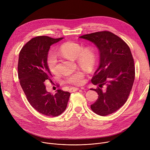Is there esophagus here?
I'll use <instances>...</instances> for the list:
<instances>
[{
  "label": "esophagus",
  "instance_id": "esophagus-1",
  "mask_svg": "<svg viewBox=\"0 0 150 150\" xmlns=\"http://www.w3.org/2000/svg\"><path fill=\"white\" fill-rule=\"evenodd\" d=\"M78 90H79V88H78L72 87V88H71L69 89V92H70V93H72V92L76 91H78Z\"/></svg>",
  "mask_w": 150,
  "mask_h": 150
}]
</instances>
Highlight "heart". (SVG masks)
<instances>
[{
    "mask_svg": "<svg viewBox=\"0 0 150 150\" xmlns=\"http://www.w3.org/2000/svg\"><path fill=\"white\" fill-rule=\"evenodd\" d=\"M59 53L65 57L75 59L76 63L82 69L88 72L91 71L96 63V52L91 46L83 47L78 42L67 41L62 44L58 49ZM46 63L50 72L56 75L59 72L57 59L53 54L47 56ZM66 82L74 85H81L84 82V74L81 71L68 75Z\"/></svg>",
    "mask_w": 150,
    "mask_h": 150,
    "instance_id": "b5f03b06",
    "label": "heart"
}]
</instances>
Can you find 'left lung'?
I'll use <instances>...</instances> for the list:
<instances>
[{
	"instance_id": "1",
	"label": "left lung",
	"mask_w": 150,
	"mask_h": 150,
	"mask_svg": "<svg viewBox=\"0 0 150 150\" xmlns=\"http://www.w3.org/2000/svg\"><path fill=\"white\" fill-rule=\"evenodd\" d=\"M97 47L100 54V65L91 82L98 85L96 101L91 105V110L100 116L110 115L126 103L135 79L134 60L129 47L119 37L103 31L79 37ZM106 88L103 90V85Z\"/></svg>"
}]
</instances>
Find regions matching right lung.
Wrapping results in <instances>:
<instances>
[{
	"mask_svg": "<svg viewBox=\"0 0 150 150\" xmlns=\"http://www.w3.org/2000/svg\"><path fill=\"white\" fill-rule=\"evenodd\" d=\"M63 38L35 37L27 42L19 54L18 75L21 86L33 108L49 117L57 116L65 110L71 95L62 90L52 94L47 91L45 82H52L46 63L50 46Z\"/></svg>",
	"mask_w": 150,
	"mask_h": 150,
	"instance_id": "add662e5",
	"label": "right lung"
}]
</instances>
